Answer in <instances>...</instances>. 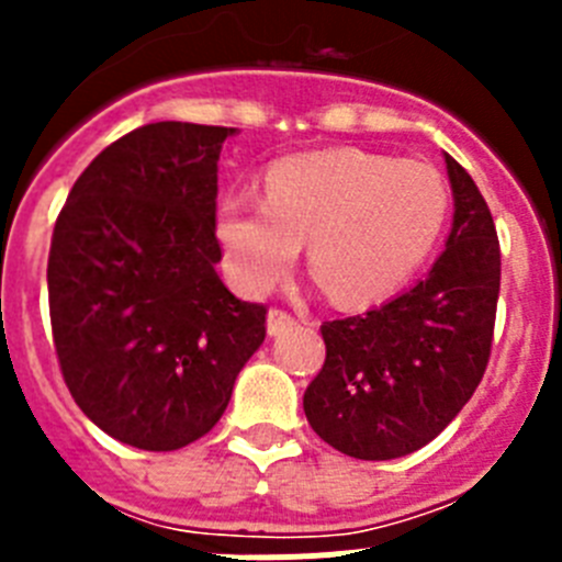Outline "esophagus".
Segmentation results:
<instances>
[{
  "mask_svg": "<svg viewBox=\"0 0 562 562\" xmlns=\"http://www.w3.org/2000/svg\"><path fill=\"white\" fill-rule=\"evenodd\" d=\"M295 326V317L286 315L284 310H270L267 312V335L278 337V335H286V331Z\"/></svg>",
  "mask_w": 562,
  "mask_h": 562,
  "instance_id": "obj_1",
  "label": "esophagus"
}]
</instances>
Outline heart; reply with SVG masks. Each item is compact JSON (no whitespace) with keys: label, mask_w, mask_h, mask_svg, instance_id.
<instances>
[{"label":"heart","mask_w":562,"mask_h":562,"mask_svg":"<svg viewBox=\"0 0 562 562\" xmlns=\"http://www.w3.org/2000/svg\"><path fill=\"white\" fill-rule=\"evenodd\" d=\"M450 196L425 162L329 148L272 162L265 200L231 191L216 207V241L233 284L261 295L306 265L337 304L360 306L400 290L430 256Z\"/></svg>","instance_id":"b5f03b06"}]
</instances>
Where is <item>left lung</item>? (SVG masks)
Instances as JSON below:
<instances>
[{"instance_id": "left-lung-1", "label": "left lung", "mask_w": 562, "mask_h": 562, "mask_svg": "<svg viewBox=\"0 0 562 562\" xmlns=\"http://www.w3.org/2000/svg\"><path fill=\"white\" fill-rule=\"evenodd\" d=\"M453 222L430 272L380 310L321 326L326 362L304 414L326 445L389 461L434 441L484 376L501 290L493 213L445 154Z\"/></svg>"}]
</instances>
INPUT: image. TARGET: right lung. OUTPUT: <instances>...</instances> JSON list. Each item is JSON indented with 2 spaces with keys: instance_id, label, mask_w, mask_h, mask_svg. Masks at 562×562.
Segmentation results:
<instances>
[{
  "instance_id": "1",
  "label": "right lung",
  "mask_w": 562,
  "mask_h": 562,
  "mask_svg": "<svg viewBox=\"0 0 562 562\" xmlns=\"http://www.w3.org/2000/svg\"><path fill=\"white\" fill-rule=\"evenodd\" d=\"M231 134L134 128L89 162L58 213L47 292L64 382L132 448L205 436L265 342V306L238 301L216 272V162Z\"/></svg>"
}]
</instances>
